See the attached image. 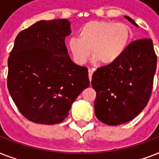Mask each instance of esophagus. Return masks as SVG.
I'll return each mask as SVG.
<instances>
[{"label":"esophagus","instance_id":"34e87169","mask_svg":"<svg viewBox=\"0 0 159 159\" xmlns=\"http://www.w3.org/2000/svg\"><path fill=\"white\" fill-rule=\"evenodd\" d=\"M93 72H94V69H93V68H89V69H88V76H89L90 81H92V74H93Z\"/></svg>","mask_w":159,"mask_h":159}]
</instances>
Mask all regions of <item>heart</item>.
Masks as SVG:
<instances>
[{
    "label": "heart",
    "instance_id": "b5f03b06",
    "mask_svg": "<svg viewBox=\"0 0 159 159\" xmlns=\"http://www.w3.org/2000/svg\"><path fill=\"white\" fill-rule=\"evenodd\" d=\"M132 31L121 22L92 20L84 24L78 31V38H71L67 47L77 64L87 62L92 54L102 64H111L125 51Z\"/></svg>",
    "mask_w": 159,
    "mask_h": 159
}]
</instances>
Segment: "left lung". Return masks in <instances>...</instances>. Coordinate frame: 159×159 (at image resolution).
<instances>
[{
	"mask_svg": "<svg viewBox=\"0 0 159 159\" xmlns=\"http://www.w3.org/2000/svg\"><path fill=\"white\" fill-rule=\"evenodd\" d=\"M125 18L137 26L129 16ZM156 68L153 41L146 38L131 42L115 62L98 67L92 80L97 119L119 125L139 115L150 99Z\"/></svg>",
	"mask_w": 159,
	"mask_h": 159,
	"instance_id": "obj_1",
	"label": "left lung"
}]
</instances>
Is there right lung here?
Segmentation results:
<instances>
[{
    "label": "right lung",
    "instance_id": "right-lung-1",
    "mask_svg": "<svg viewBox=\"0 0 159 159\" xmlns=\"http://www.w3.org/2000/svg\"><path fill=\"white\" fill-rule=\"evenodd\" d=\"M66 19L40 20L20 31L8 58L7 87L22 116L55 125L69 114L78 95L89 87L87 67L75 64L65 39Z\"/></svg>",
    "mask_w": 159,
    "mask_h": 159
}]
</instances>
